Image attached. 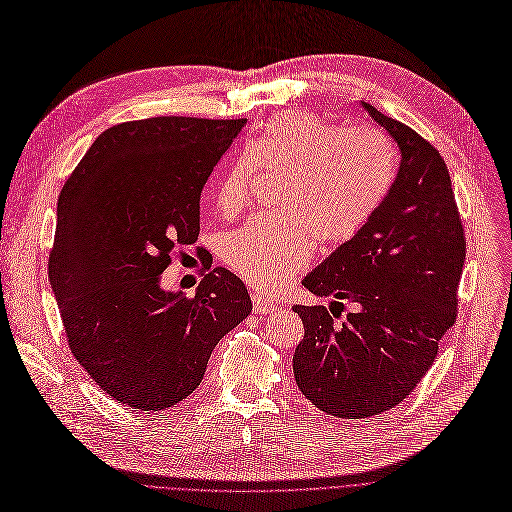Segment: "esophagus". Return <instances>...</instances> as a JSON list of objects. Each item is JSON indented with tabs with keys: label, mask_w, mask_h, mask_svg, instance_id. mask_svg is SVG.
<instances>
[{
	"label": "esophagus",
	"mask_w": 512,
	"mask_h": 512,
	"mask_svg": "<svg viewBox=\"0 0 512 512\" xmlns=\"http://www.w3.org/2000/svg\"><path fill=\"white\" fill-rule=\"evenodd\" d=\"M252 303H254V311L256 313H275V311H279V307L273 301H269L267 296L260 294V292L252 294Z\"/></svg>",
	"instance_id": "esophagus-1"
}]
</instances>
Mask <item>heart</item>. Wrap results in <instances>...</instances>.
<instances>
[{
	"mask_svg": "<svg viewBox=\"0 0 512 512\" xmlns=\"http://www.w3.org/2000/svg\"><path fill=\"white\" fill-rule=\"evenodd\" d=\"M256 171L284 173L269 214L226 237L224 262L260 290H279L307 269L315 239H356L392 188L396 161L387 139L370 127L332 125L307 112H284L252 137L216 186L224 216L248 205Z\"/></svg>",
	"mask_w": 512,
	"mask_h": 512,
	"instance_id": "1",
	"label": "heart"
}]
</instances>
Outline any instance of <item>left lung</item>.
<instances>
[{
  "instance_id": "8db88e82",
  "label": "left lung",
  "mask_w": 512,
  "mask_h": 512,
  "mask_svg": "<svg viewBox=\"0 0 512 512\" xmlns=\"http://www.w3.org/2000/svg\"><path fill=\"white\" fill-rule=\"evenodd\" d=\"M364 110L400 148V169L362 233L324 260L303 286L332 305L292 307L305 337L292 368L317 409L343 419L394 409L424 379L457 317L466 237L443 156L400 120Z\"/></svg>"
}]
</instances>
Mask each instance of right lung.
<instances>
[{"label": "right lung", "instance_id": "obj_1", "mask_svg": "<svg viewBox=\"0 0 512 512\" xmlns=\"http://www.w3.org/2000/svg\"><path fill=\"white\" fill-rule=\"evenodd\" d=\"M245 122H120L61 190L48 277L67 345L125 407L161 411L195 392L218 341L252 311L243 281L211 264L195 296L161 288L173 252L197 241L201 190Z\"/></svg>", "mask_w": 512, "mask_h": 512}]
</instances>
